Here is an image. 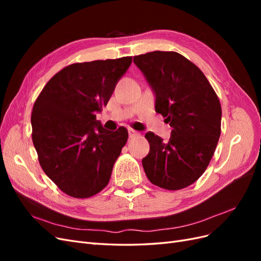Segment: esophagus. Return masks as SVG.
I'll use <instances>...</instances> for the list:
<instances>
[{
    "label": "esophagus",
    "instance_id": "1",
    "mask_svg": "<svg viewBox=\"0 0 261 261\" xmlns=\"http://www.w3.org/2000/svg\"><path fill=\"white\" fill-rule=\"evenodd\" d=\"M136 136H139V133L137 130H134V129H128V137L129 138H134Z\"/></svg>",
    "mask_w": 261,
    "mask_h": 261
}]
</instances>
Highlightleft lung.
Masks as SVG:
<instances>
[{
    "instance_id": "1",
    "label": "left lung",
    "mask_w": 261,
    "mask_h": 261,
    "mask_svg": "<svg viewBox=\"0 0 261 261\" xmlns=\"http://www.w3.org/2000/svg\"><path fill=\"white\" fill-rule=\"evenodd\" d=\"M151 88L156 113L172 127L169 141L147 133L150 150L143 167L152 184L169 191L185 188L206 171L221 133V105L201 70L176 52L134 57Z\"/></svg>"
}]
</instances>
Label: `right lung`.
Here are the masks:
<instances>
[{
	"mask_svg": "<svg viewBox=\"0 0 261 261\" xmlns=\"http://www.w3.org/2000/svg\"><path fill=\"white\" fill-rule=\"evenodd\" d=\"M132 57L76 63L44 86L33 113V143L49 178L65 194L88 198L103 189L127 141V129L107 130L96 113L108 105Z\"/></svg>",
	"mask_w": 261,
	"mask_h": 261,
	"instance_id": "add662e5",
	"label": "right lung"
}]
</instances>
